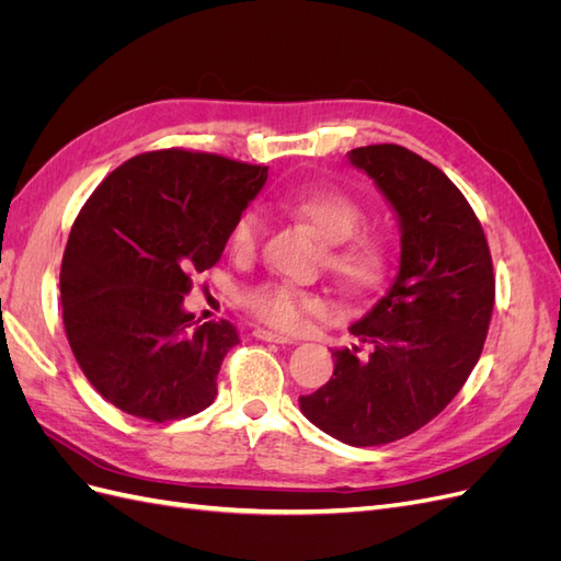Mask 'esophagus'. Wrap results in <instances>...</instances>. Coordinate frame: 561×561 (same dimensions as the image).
Here are the masks:
<instances>
[{"instance_id": "34e87169", "label": "esophagus", "mask_w": 561, "mask_h": 561, "mask_svg": "<svg viewBox=\"0 0 561 561\" xmlns=\"http://www.w3.org/2000/svg\"><path fill=\"white\" fill-rule=\"evenodd\" d=\"M254 336L260 339V342H274V344H297V339L287 336V334H280V332H274V330H264V328H257L252 332Z\"/></svg>"}]
</instances>
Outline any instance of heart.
I'll list each match as a JSON object with an SVG mask.
<instances>
[{"label": "heart", "instance_id": "obj_1", "mask_svg": "<svg viewBox=\"0 0 561 561\" xmlns=\"http://www.w3.org/2000/svg\"><path fill=\"white\" fill-rule=\"evenodd\" d=\"M283 208L330 243L325 264L348 290H365L377 283L383 268V254L377 239L358 231L365 219L358 201L336 190H307L285 196ZM262 227V215L254 208L236 219L231 229V252L236 257L250 260L257 252ZM245 304L254 316L283 330H295L307 316L325 311V299L285 283L252 287L245 295Z\"/></svg>", "mask_w": 561, "mask_h": 561}]
</instances>
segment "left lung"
<instances>
[{
  "label": "left lung",
  "instance_id": "obj_1",
  "mask_svg": "<svg viewBox=\"0 0 561 561\" xmlns=\"http://www.w3.org/2000/svg\"><path fill=\"white\" fill-rule=\"evenodd\" d=\"M393 208L400 262L383 297L348 328L360 344L330 348L332 379L299 398L313 426L377 447L426 426L478 365L494 309V266L480 219L431 161L400 145L348 151Z\"/></svg>",
  "mask_w": 561,
  "mask_h": 561
}]
</instances>
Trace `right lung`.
<instances>
[{
  "label": "right lung",
  "instance_id": "obj_1",
  "mask_svg": "<svg viewBox=\"0 0 561 561\" xmlns=\"http://www.w3.org/2000/svg\"><path fill=\"white\" fill-rule=\"evenodd\" d=\"M266 165L161 149L110 173L81 208L60 268L67 342L118 410L173 421L206 410L239 344L231 322L184 311L192 276L217 264Z\"/></svg>",
  "mask_w": 561,
  "mask_h": 561
}]
</instances>
